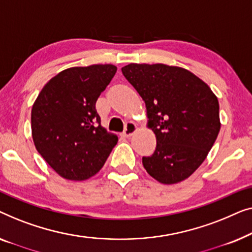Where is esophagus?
<instances>
[{"label": "esophagus", "instance_id": "obj_1", "mask_svg": "<svg viewBox=\"0 0 252 252\" xmlns=\"http://www.w3.org/2000/svg\"><path fill=\"white\" fill-rule=\"evenodd\" d=\"M137 126L136 125H134L133 122H127L126 125V129L125 131L122 132V136L126 137V138H129L130 136H132V134L134 133V131H136Z\"/></svg>", "mask_w": 252, "mask_h": 252}]
</instances>
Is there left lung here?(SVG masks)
I'll return each mask as SVG.
<instances>
[{"mask_svg": "<svg viewBox=\"0 0 252 252\" xmlns=\"http://www.w3.org/2000/svg\"><path fill=\"white\" fill-rule=\"evenodd\" d=\"M122 73L146 105L157 148L143 158L162 184L189 178L205 160L220 130L218 99L196 75L163 63H129Z\"/></svg>", "mask_w": 252, "mask_h": 252, "instance_id": "1", "label": "left lung"}]
</instances>
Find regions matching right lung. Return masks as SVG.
<instances>
[{"instance_id": "add662e5", "label": "right lung", "mask_w": 252, "mask_h": 252, "mask_svg": "<svg viewBox=\"0 0 252 252\" xmlns=\"http://www.w3.org/2000/svg\"><path fill=\"white\" fill-rule=\"evenodd\" d=\"M114 65L65 69L45 84L32 108L35 147L63 178L86 180L105 164L116 134L100 126L95 102L116 73Z\"/></svg>"}]
</instances>
